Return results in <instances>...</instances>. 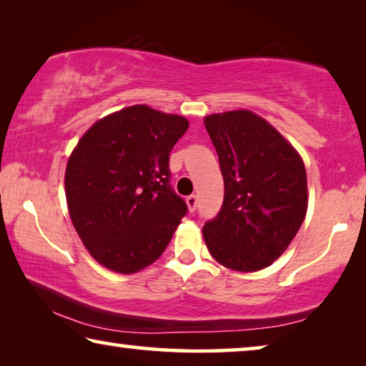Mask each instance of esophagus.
I'll list each match as a JSON object with an SVG mask.
<instances>
[{
  "mask_svg": "<svg viewBox=\"0 0 366 366\" xmlns=\"http://www.w3.org/2000/svg\"><path fill=\"white\" fill-rule=\"evenodd\" d=\"M185 202H187L189 212L194 213L195 209H197V205H198V198H197V195H189L187 198H185Z\"/></svg>",
  "mask_w": 366,
  "mask_h": 366,
  "instance_id": "esophagus-1",
  "label": "esophagus"
}]
</instances>
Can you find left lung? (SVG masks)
Masks as SVG:
<instances>
[{
	"mask_svg": "<svg viewBox=\"0 0 366 366\" xmlns=\"http://www.w3.org/2000/svg\"><path fill=\"white\" fill-rule=\"evenodd\" d=\"M224 179V200L203 226L212 257L252 272L280 258L307 214V172L295 148L249 109L205 117Z\"/></svg>",
	"mask_w": 366,
	"mask_h": 366,
	"instance_id": "obj_1",
	"label": "left lung"
}]
</instances>
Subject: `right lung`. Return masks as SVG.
I'll return each instance as SVG.
<instances>
[{"label":"right lung","mask_w":366,"mask_h":366,"mask_svg":"<svg viewBox=\"0 0 366 366\" xmlns=\"http://www.w3.org/2000/svg\"><path fill=\"white\" fill-rule=\"evenodd\" d=\"M189 121L145 104L97 121L71 153L66 198L85 249L132 274L161 257L187 213L169 184V153Z\"/></svg>","instance_id":"obj_1"}]
</instances>
